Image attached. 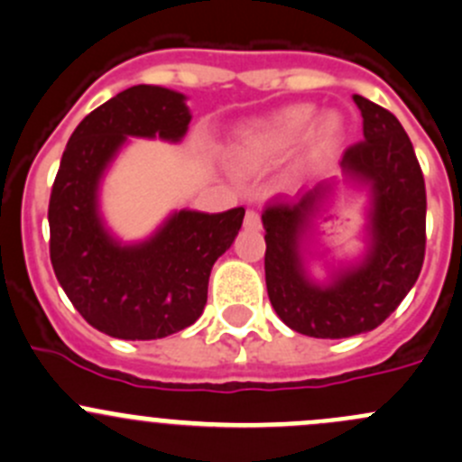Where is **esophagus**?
Masks as SVG:
<instances>
[{
    "label": "esophagus",
    "mask_w": 462,
    "mask_h": 462,
    "mask_svg": "<svg viewBox=\"0 0 462 462\" xmlns=\"http://www.w3.org/2000/svg\"><path fill=\"white\" fill-rule=\"evenodd\" d=\"M245 226L246 229H260V216H258V211H254V208H249V211H246V216H245Z\"/></svg>",
    "instance_id": "esophagus-1"
}]
</instances>
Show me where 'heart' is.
Wrapping results in <instances>:
<instances>
[{"mask_svg": "<svg viewBox=\"0 0 462 462\" xmlns=\"http://www.w3.org/2000/svg\"><path fill=\"white\" fill-rule=\"evenodd\" d=\"M313 120H316V108L311 104L282 108L269 120L258 122L242 133L236 149V162L242 169H258V166L282 158L309 135ZM342 133H345V126H342L340 117L336 113L325 116L311 132L313 151L316 153L331 151L342 140Z\"/></svg>", "mask_w": 462, "mask_h": 462, "instance_id": "obj_1", "label": "heart"}]
</instances>
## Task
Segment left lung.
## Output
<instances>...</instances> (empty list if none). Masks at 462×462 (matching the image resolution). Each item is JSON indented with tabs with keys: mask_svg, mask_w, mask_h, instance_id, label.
<instances>
[{
	"mask_svg": "<svg viewBox=\"0 0 462 462\" xmlns=\"http://www.w3.org/2000/svg\"><path fill=\"white\" fill-rule=\"evenodd\" d=\"M365 142L345 151L342 182L367 189L363 258L334 266L327 282L307 271V237L340 180H325L298 202H275L263 213L264 275L280 320L311 337H349L387 320L411 291L425 260L427 196L420 164L393 113L354 95ZM311 255V254H309Z\"/></svg>",
	"mask_w": 462,
	"mask_h": 462,
	"instance_id": "obj_1",
	"label": "left lung"
}]
</instances>
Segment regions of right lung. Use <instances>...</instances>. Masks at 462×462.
<instances>
[{"mask_svg":"<svg viewBox=\"0 0 462 462\" xmlns=\"http://www.w3.org/2000/svg\"><path fill=\"white\" fill-rule=\"evenodd\" d=\"M191 113L178 90L131 87L88 113L70 135L51 191V263L84 320L120 340H158L191 327L208 275L236 240L245 208L175 211L142 242L106 229L99 184L128 137L180 142Z\"/></svg>","mask_w":462,"mask_h":462,"instance_id":"1","label":"right lung"}]
</instances>
